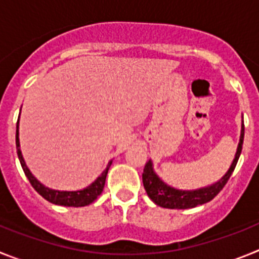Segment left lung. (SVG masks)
<instances>
[{"label":"left lung","mask_w":259,"mask_h":259,"mask_svg":"<svg viewBox=\"0 0 259 259\" xmlns=\"http://www.w3.org/2000/svg\"><path fill=\"white\" fill-rule=\"evenodd\" d=\"M242 143H244V124L241 125L239 146H237L236 154H235V159H233L232 164H231L226 175L221 180L209 185V187L194 189V191H182V189L172 188V187L167 185L166 183L162 182L158 178V175L153 170L152 161L149 159V161L146 162L145 167H144V188H145L150 200L155 205L161 207H166V209H192V207H196L198 205H203V203L209 202L223 189L224 185L227 184L228 179H230L233 170H235V167H236L240 154H241Z\"/></svg>","instance_id":"left-lung-1"}]
</instances>
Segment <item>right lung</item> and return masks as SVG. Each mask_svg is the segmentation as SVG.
<instances>
[{
    "mask_svg": "<svg viewBox=\"0 0 259 259\" xmlns=\"http://www.w3.org/2000/svg\"><path fill=\"white\" fill-rule=\"evenodd\" d=\"M19 119H18L17 123V135H15V143H17V153L18 158H19L20 164H22V168L26 174L27 179L29 180L31 185L35 188V191L37 192L40 196L45 198L49 202L54 203V205H61V206H74V207H80V206H87L89 203H92L96 198L102 193L105 187V180H106L107 171H109L110 166H111V162L110 161L109 164L106 166L104 172L98 176L97 179L92 183V184L87 187V188L81 189V191H74V192H67V191H56V189H50L45 185L41 184L35 176L32 175V172L29 171V168L27 167L26 162L23 159L22 152H20V144H19Z\"/></svg>",
    "mask_w": 259,
    "mask_h": 259,
    "instance_id": "right-lung-1",
    "label": "right lung"
}]
</instances>
